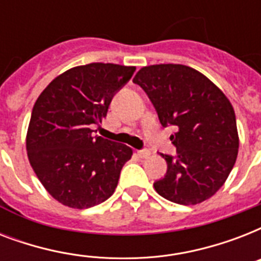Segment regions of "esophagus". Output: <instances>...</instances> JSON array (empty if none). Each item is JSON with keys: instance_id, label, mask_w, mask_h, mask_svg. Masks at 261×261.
I'll return each mask as SVG.
<instances>
[{"instance_id": "esophagus-1", "label": "esophagus", "mask_w": 261, "mask_h": 261, "mask_svg": "<svg viewBox=\"0 0 261 261\" xmlns=\"http://www.w3.org/2000/svg\"><path fill=\"white\" fill-rule=\"evenodd\" d=\"M137 154H138L139 159H147V157L150 155V151H149V150H139V151H137Z\"/></svg>"}]
</instances>
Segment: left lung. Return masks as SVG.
I'll return each instance as SVG.
<instances>
[{
	"label": "left lung",
	"instance_id": "1",
	"mask_svg": "<svg viewBox=\"0 0 261 261\" xmlns=\"http://www.w3.org/2000/svg\"><path fill=\"white\" fill-rule=\"evenodd\" d=\"M133 83L153 102L163 127H174L177 157L161 154L168 171L154 182L163 198L191 206L225 184L239 154V131L229 98L206 75L186 65L142 67Z\"/></svg>",
	"mask_w": 261,
	"mask_h": 261
}]
</instances>
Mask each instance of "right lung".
Here are the masks:
<instances>
[{
	"instance_id": "1",
	"label": "right lung",
	"mask_w": 261,
	"mask_h": 261,
	"mask_svg": "<svg viewBox=\"0 0 261 261\" xmlns=\"http://www.w3.org/2000/svg\"><path fill=\"white\" fill-rule=\"evenodd\" d=\"M135 66L89 63L55 77L35 101L27 131V154L48 194L71 208H88L110 198L133 149L93 137L115 92Z\"/></svg>"
}]
</instances>
